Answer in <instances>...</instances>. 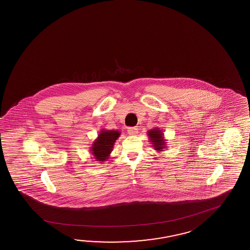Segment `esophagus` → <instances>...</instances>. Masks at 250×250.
Wrapping results in <instances>:
<instances>
[{
	"instance_id": "34e87169",
	"label": "esophagus",
	"mask_w": 250,
	"mask_h": 250,
	"mask_svg": "<svg viewBox=\"0 0 250 250\" xmlns=\"http://www.w3.org/2000/svg\"><path fill=\"white\" fill-rule=\"evenodd\" d=\"M127 132L129 135H136L138 133V129L136 127H129L127 129Z\"/></svg>"
}]
</instances>
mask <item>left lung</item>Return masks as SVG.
<instances>
[{
  "label": "left lung",
  "instance_id": "8db88e82",
  "mask_svg": "<svg viewBox=\"0 0 250 250\" xmlns=\"http://www.w3.org/2000/svg\"><path fill=\"white\" fill-rule=\"evenodd\" d=\"M146 134L155 150L157 152H162V151H165V148H167L166 141L160 128L156 127L151 129L149 131H147Z\"/></svg>",
  "mask_w": 250,
  "mask_h": 250
}]
</instances>
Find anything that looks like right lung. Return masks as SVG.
I'll use <instances>...</instances> for the list:
<instances>
[{
  "mask_svg": "<svg viewBox=\"0 0 250 250\" xmlns=\"http://www.w3.org/2000/svg\"><path fill=\"white\" fill-rule=\"evenodd\" d=\"M119 136L120 132L118 130L102 129L92 146H90V154L93 155L94 160L102 164L108 159L113 150L114 144Z\"/></svg>",
  "mask_w": 250,
  "mask_h": 250,
  "instance_id": "1",
  "label": "right lung"
}]
</instances>
